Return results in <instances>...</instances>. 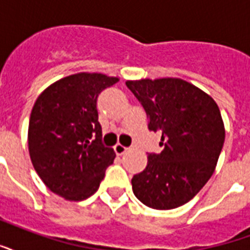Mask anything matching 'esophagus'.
I'll use <instances>...</instances> for the list:
<instances>
[{"label": "esophagus", "mask_w": 250, "mask_h": 250, "mask_svg": "<svg viewBox=\"0 0 250 250\" xmlns=\"http://www.w3.org/2000/svg\"><path fill=\"white\" fill-rule=\"evenodd\" d=\"M114 150H115V153H117V155L121 156L123 155V153H125V152L128 150V148L125 146H122V144H117V146H114Z\"/></svg>", "instance_id": "obj_1"}]
</instances>
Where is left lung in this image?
Instances as JSON below:
<instances>
[{
    "label": "left lung",
    "mask_w": 250,
    "mask_h": 250,
    "mask_svg": "<svg viewBox=\"0 0 250 250\" xmlns=\"http://www.w3.org/2000/svg\"><path fill=\"white\" fill-rule=\"evenodd\" d=\"M148 118L161 132L160 153L131 180L132 191L150 208L171 209L193 199L212 176L226 131L215 101L180 79L127 81Z\"/></svg>",
    "instance_id": "left-lung-1"
}]
</instances>
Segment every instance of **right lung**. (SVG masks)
Segmentation results:
<instances>
[{
	"label": "right lung",
	"mask_w": 250,
	"mask_h": 250,
	"mask_svg": "<svg viewBox=\"0 0 250 250\" xmlns=\"http://www.w3.org/2000/svg\"><path fill=\"white\" fill-rule=\"evenodd\" d=\"M117 83V77L79 73L38 97L28 123V150L38 176L57 195L86 199L114 163V149L102 143L97 98Z\"/></svg>",
	"instance_id": "obj_1"
}]
</instances>
